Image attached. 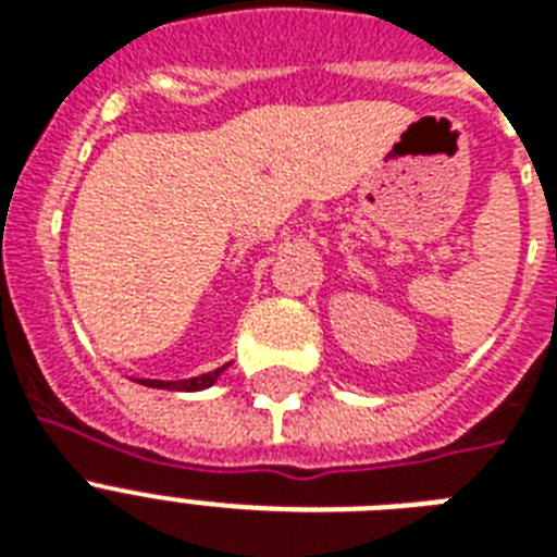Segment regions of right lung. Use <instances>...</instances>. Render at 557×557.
Here are the masks:
<instances>
[{"label": "right lung", "instance_id": "add662e5", "mask_svg": "<svg viewBox=\"0 0 557 557\" xmlns=\"http://www.w3.org/2000/svg\"><path fill=\"white\" fill-rule=\"evenodd\" d=\"M222 370H225V367H219V370L205 372V375H196V379H185V381L141 379V384H147V387H161V389H205V387H210V384H213L219 375H222Z\"/></svg>", "mask_w": 557, "mask_h": 557}]
</instances>
